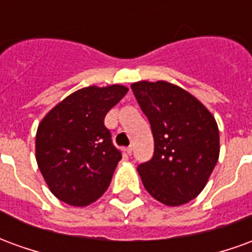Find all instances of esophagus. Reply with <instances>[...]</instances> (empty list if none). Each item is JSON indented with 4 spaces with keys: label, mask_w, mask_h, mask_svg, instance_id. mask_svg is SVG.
<instances>
[{
    "label": "esophagus",
    "mask_w": 252,
    "mask_h": 252,
    "mask_svg": "<svg viewBox=\"0 0 252 252\" xmlns=\"http://www.w3.org/2000/svg\"><path fill=\"white\" fill-rule=\"evenodd\" d=\"M132 150H133V148H132V146H129V147H126V154H128V155H131V154H132Z\"/></svg>",
    "instance_id": "1"
}]
</instances>
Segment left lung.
Here are the masks:
<instances>
[{
  "label": "left lung",
  "mask_w": 252,
  "mask_h": 252,
  "mask_svg": "<svg viewBox=\"0 0 252 252\" xmlns=\"http://www.w3.org/2000/svg\"><path fill=\"white\" fill-rule=\"evenodd\" d=\"M131 89L154 136V155L137 166L146 190L164 205H184L205 188L220 153L215 117L177 85L140 81Z\"/></svg>",
  "instance_id": "obj_1"
}]
</instances>
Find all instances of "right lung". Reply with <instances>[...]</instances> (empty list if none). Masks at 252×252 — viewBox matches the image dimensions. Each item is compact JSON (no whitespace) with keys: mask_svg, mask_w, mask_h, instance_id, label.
Here are the masks:
<instances>
[{"mask_svg":"<svg viewBox=\"0 0 252 252\" xmlns=\"http://www.w3.org/2000/svg\"><path fill=\"white\" fill-rule=\"evenodd\" d=\"M126 92L123 85L79 89L39 124L37 166L52 194L68 205H89L110 185L121 153L104 119Z\"/></svg>","mask_w":252,"mask_h":252,"instance_id":"right-lung-1","label":"right lung"}]
</instances>
